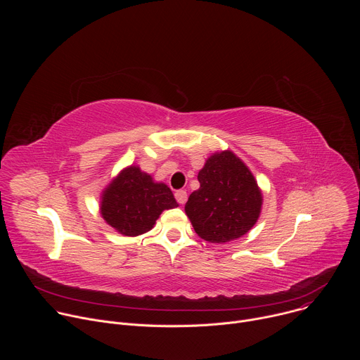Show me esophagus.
I'll return each instance as SVG.
<instances>
[{"label":"esophagus","mask_w":360,"mask_h":360,"mask_svg":"<svg viewBox=\"0 0 360 360\" xmlns=\"http://www.w3.org/2000/svg\"><path fill=\"white\" fill-rule=\"evenodd\" d=\"M175 198H176V200L182 205V203H185V202H186L188 193H186V191H185V189H178V191L175 192Z\"/></svg>","instance_id":"34e87169"}]
</instances>
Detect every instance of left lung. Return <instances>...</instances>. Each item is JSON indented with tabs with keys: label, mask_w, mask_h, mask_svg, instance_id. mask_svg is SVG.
Wrapping results in <instances>:
<instances>
[{
	"label": "left lung",
	"mask_w": 360,
	"mask_h": 360,
	"mask_svg": "<svg viewBox=\"0 0 360 360\" xmlns=\"http://www.w3.org/2000/svg\"><path fill=\"white\" fill-rule=\"evenodd\" d=\"M199 188L185 205L195 232L224 243L243 236L259 218L262 193L248 167L232 153H214L198 174Z\"/></svg>",
	"instance_id": "8db88e82"
}]
</instances>
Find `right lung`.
I'll use <instances>...</instances> for the list:
<instances>
[{
  "label": "right lung",
  "instance_id": "right-lung-1",
  "mask_svg": "<svg viewBox=\"0 0 360 360\" xmlns=\"http://www.w3.org/2000/svg\"><path fill=\"white\" fill-rule=\"evenodd\" d=\"M176 207L165 184L153 182L138 167H129L102 193L101 215L120 233L136 236L152 229L162 211Z\"/></svg>",
  "mask_w": 360,
  "mask_h": 360
}]
</instances>
